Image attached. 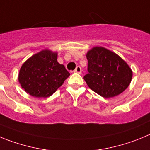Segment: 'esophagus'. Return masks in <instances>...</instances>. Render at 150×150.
<instances>
[{
    "label": "esophagus",
    "mask_w": 150,
    "mask_h": 150,
    "mask_svg": "<svg viewBox=\"0 0 150 150\" xmlns=\"http://www.w3.org/2000/svg\"><path fill=\"white\" fill-rule=\"evenodd\" d=\"M74 72L77 73V74H81V73H82L81 67H79V66H77V67H76V69L74 70Z\"/></svg>",
    "instance_id": "obj_1"
}]
</instances>
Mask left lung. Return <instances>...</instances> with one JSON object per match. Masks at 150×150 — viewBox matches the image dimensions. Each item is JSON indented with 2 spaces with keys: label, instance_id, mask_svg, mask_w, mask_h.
Segmentation results:
<instances>
[{
  "label": "left lung",
  "instance_id": "obj_1",
  "mask_svg": "<svg viewBox=\"0 0 150 150\" xmlns=\"http://www.w3.org/2000/svg\"><path fill=\"white\" fill-rule=\"evenodd\" d=\"M88 74L84 79L92 91L105 98L119 95L128 87L132 71L113 52L95 46L87 52Z\"/></svg>",
  "mask_w": 150,
  "mask_h": 150
}]
</instances>
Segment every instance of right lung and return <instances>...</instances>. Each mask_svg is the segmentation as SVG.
<instances>
[{
    "mask_svg": "<svg viewBox=\"0 0 150 150\" xmlns=\"http://www.w3.org/2000/svg\"><path fill=\"white\" fill-rule=\"evenodd\" d=\"M57 58V52L43 50L22 64L18 82L27 93L35 98H47L63 84L70 73Z\"/></svg>",
    "mask_w": 150,
    "mask_h": 150,
    "instance_id": "1",
    "label": "right lung"
}]
</instances>
